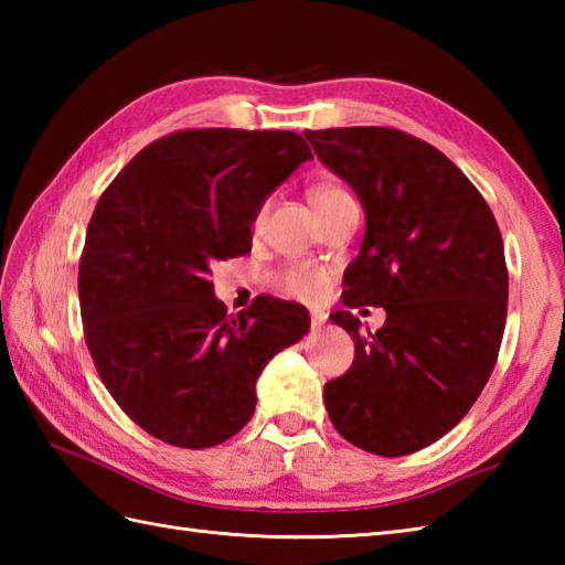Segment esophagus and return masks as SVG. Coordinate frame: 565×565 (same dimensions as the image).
Instances as JSON below:
<instances>
[{"label":"esophagus","mask_w":565,"mask_h":565,"mask_svg":"<svg viewBox=\"0 0 565 565\" xmlns=\"http://www.w3.org/2000/svg\"><path fill=\"white\" fill-rule=\"evenodd\" d=\"M326 320H328V316L320 313V310H313V313H310V326H313V330H320L322 326H326Z\"/></svg>","instance_id":"obj_1"}]
</instances>
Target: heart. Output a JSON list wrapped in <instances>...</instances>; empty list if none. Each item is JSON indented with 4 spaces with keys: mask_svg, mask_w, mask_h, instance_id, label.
I'll use <instances>...</instances> for the list:
<instances>
[{
    "mask_svg": "<svg viewBox=\"0 0 565 565\" xmlns=\"http://www.w3.org/2000/svg\"><path fill=\"white\" fill-rule=\"evenodd\" d=\"M342 196H347L344 189L334 186V184H320L310 191V199H313L316 211L328 206V203H332V201L342 199ZM262 221H264V209L257 213L255 225L259 227ZM279 284L286 294L303 298V301H318V298L328 289V274L318 267H308V264H296V267H289L281 274Z\"/></svg>",
    "mask_w": 565,
    "mask_h": 565,
    "instance_id": "heart-1",
    "label": "heart"
}]
</instances>
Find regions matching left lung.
I'll list each match as a JSON object with an SVG mask.
<instances>
[{"label":"left lung","mask_w":565,"mask_h":565,"mask_svg":"<svg viewBox=\"0 0 565 565\" xmlns=\"http://www.w3.org/2000/svg\"><path fill=\"white\" fill-rule=\"evenodd\" d=\"M318 160L364 206L362 249L330 320L352 334L354 364L326 383L328 415L354 447L405 456L461 423L495 366L508 267L495 215L447 154L395 128L306 130ZM381 305L364 339L350 307Z\"/></svg>","instance_id":"left-lung-1"}]
</instances>
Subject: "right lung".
Masks as SVG:
<instances>
[{
    "label": "right lung",
    "mask_w": 565,
    "mask_h": 565,
    "mask_svg": "<svg viewBox=\"0 0 565 565\" xmlns=\"http://www.w3.org/2000/svg\"><path fill=\"white\" fill-rule=\"evenodd\" d=\"M313 158L291 130H179L104 191L79 262L84 340L104 386L152 437L206 449L243 429L269 359L308 310L257 298L233 318L211 264L245 255L271 191Z\"/></svg>",
    "instance_id": "obj_1"
}]
</instances>
